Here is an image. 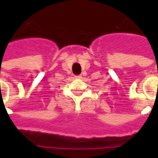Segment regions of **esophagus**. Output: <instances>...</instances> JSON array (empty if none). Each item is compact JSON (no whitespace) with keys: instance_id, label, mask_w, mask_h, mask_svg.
I'll list each match as a JSON object with an SVG mask.
<instances>
[{"instance_id":"esophagus-1","label":"esophagus","mask_w":158,"mask_h":158,"mask_svg":"<svg viewBox=\"0 0 158 158\" xmlns=\"http://www.w3.org/2000/svg\"><path fill=\"white\" fill-rule=\"evenodd\" d=\"M75 78H77V79H81V75H77V76H75Z\"/></svg>"}]
</instances>
